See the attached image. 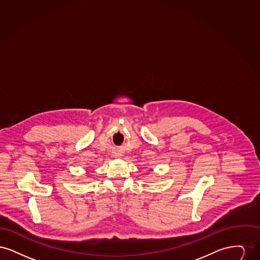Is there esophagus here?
Here are the masks:
<instances>
[{
    "instance_id": "obj_1",
    "label": "esophagus",
    "mask_w": 260,
    "mask_h": 260,
    "mask_svg": "<svg viewBox=\"0 0 260 260\" xmlns=\"http://www.w3.org/2000/svg\"><path fill=\"white\" fill-rule=\"evenodd\" d=\"M114 156H115V157H119V155H118L117 153H115V154H114Z\"/></svg>"
}]
</instances>
